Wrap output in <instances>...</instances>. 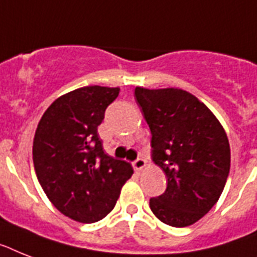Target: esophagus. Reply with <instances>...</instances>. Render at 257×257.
Listing matches in <instances>:
<instances>
[{
    "mask_svg": "<svg viewBox=\"0 0 257 257\" xmlns=\"http://www.w3.org/2000/svg\"><path fill=\"white\" fill-rule=\"evenodd\" d=\"M133 168L135 170H141V169L145 168V165H147V161L144 160V158H137L136 161H133Z\"/></svg>",
    "mask_w": 257,
    "mask_h": 257,
    "instance_id": "34e87169",
    "label": "esophagus"
}]
</instances>
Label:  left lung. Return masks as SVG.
<instances>
[{
	"instance_id": "1",
	"label": "left lung",
	"mask_w": 257,
	"mask_h": 257,
	"mask_svg": "<svg viewBox=\"0 0 257 257\" xmlns=\"http://www.w3.org/2000/svg\"><path fill=\"white\" fill-rule=\"evenodd\" d=\"M152 132V158L166 174L165 193L149 206L161 222L186 227L218 202L230 173V144L218 118L178 88L135 89Z\"/></svg>"
}]
</instances>
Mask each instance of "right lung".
<instances>
[{"instance_id":"1","label":"right lung","mask_w":257,"mask_h":257,"mask_svg":"<svg viewBox=\"0 0 257 257\" xmlns=\"http://www.w3.org/2000/svg\"><path fill=\"white\" fill-rule=\"evenodd\" d=\"M120 89L91 85L60 96L42 116L33 161L42 189L68 218L95 223L107 216L133 173L104 153L97 128Z\"/></svg>"}]
</instances>
